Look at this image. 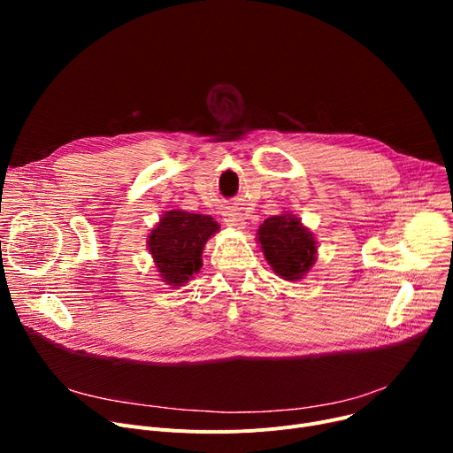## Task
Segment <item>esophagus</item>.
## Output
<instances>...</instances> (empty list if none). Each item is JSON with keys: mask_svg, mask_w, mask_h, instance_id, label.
Segmentation results:
<instances>
[{"mask_svg": "<svg viewBox=\"0 0 453 453\" xmlns=\"http://www.w3.org/2000/svg\"><path fill=\"white\" fill-rule=\"evenodd\" d=\"M224 222H226L229 227L239 229V231L246 227V219L242 217L241 212H236V211H226V212H224Z\"/></svg>", "mask_w": 453, "mask_h": 453, "instance_id": "esophagus-1", "label": "esophagus"}]
</instances>
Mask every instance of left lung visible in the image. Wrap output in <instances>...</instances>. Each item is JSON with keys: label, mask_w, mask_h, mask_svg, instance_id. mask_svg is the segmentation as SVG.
I'll list each match as a JSON object with an SVG mask.
<instances>
[{"label": "left lung", "mask_w": 453, "mask_h": 453, "mask_svg": "<svg viewBox=\"0 0 453 453\" xmlns=\"http://www.w3.org/2000/svg\"><path fill=\"white\" fill-rule=\"evenodd\" d=\"M257 241L272 270L287 280L303 279L316 263L318 242L314 233L294 214L284 212L266 219L257 231Z\"/></svg>", "instance_id": "1"}]
</instances>
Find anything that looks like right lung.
Here are the masks:
<instances>
[{
	"label": "right lung",
	"mask_w": 453,
	"mask_h": 453,
	"mask_svg": "<svg viewBox=\"0 0 453 453\" xmlns=\"http://www.w3.org/2000/svg\"><path fill=\"white\" fill-rule=\"evenodd\" d=\"M220 229L209 214L166 211L149 234V251L163 282L181 287L202 268L205 242Z\"/></svg>",
	"instance_id": "1"
}]
</instances>
